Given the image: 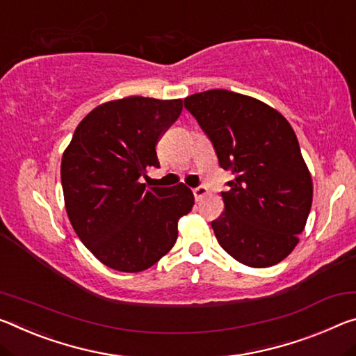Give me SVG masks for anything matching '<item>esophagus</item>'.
<instances>
[{
  "label": "esophagus",
  "instance_id": "esophagus-1",
  "mask_svg": "<svg viewBox=\"0 0 356 356\" xmlns=\"http://www.w3.org/2000/svg\"><path fill=\"white\" fill-rule=\"evenodd\" d=\"M191 191H193V196L196 198V201L201 200L204 195H207V188L202 187V185H200V187H195Z\"/></svg>",
  "mask_w": 356,
  "mask_h": 356
}]
</instances>
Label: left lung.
Wrapping results in <instances>:
<instances>
[{"mask_svg": "<svg viewBox=\"0 0 356 356\" xmlns=\"http://www.w3.org/2000/svg\"><path fill=\"white\" fill-rule=\"evenodd\" d=\"M233 174L225 212L211 223L218 244L239 263L268 268L298 244L312 206V179L290 123L273 107L229 90L184 99Z\"/></svg>", "mask_w": 356, "mask_h": 356, "instance_id": "8db88e82", "label": "left lung"}]
</instances>
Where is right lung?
<instances>
[{
	"label": "right lung",
	"mask_w": 356,
	"mask_h": 356,
	"mask_svg": "<svg viewBox=\"0 0 356 356\" xmlns=\"http://www.w3.org/2000/svg\"><path fill=\"white\" fill-rule=\"evenodd\" d=\"M182 112V99L128 97L101 104L79 123L61 160L66 212L83 245L101 263L139 273L165 257L179 218L195 204L184 184H140L160 168L155 145Z\"/></svg>",
	"instance_id": "obj_1"
}]
</instances>
